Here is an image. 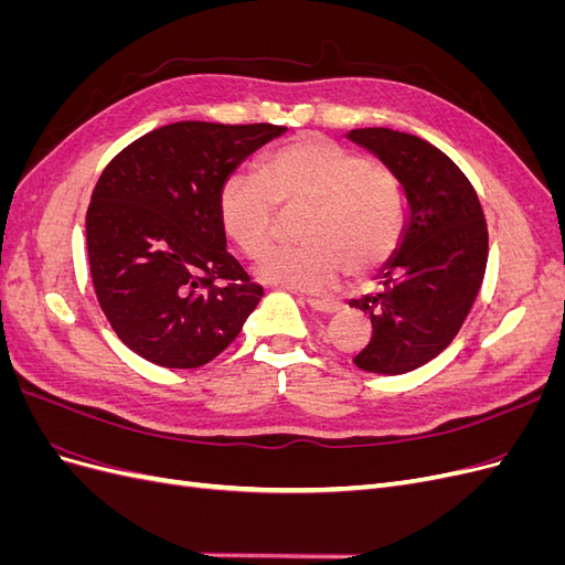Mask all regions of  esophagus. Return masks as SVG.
Wrapping results in <instances>:
<instances>
[{
	"instance_id": "obj_1",
	"label": "esophagus",
	"mask_w": 565,
	"mask_h": 565,
	"mask_svg": "<svg viewBox=\"0 0 565 565\" xmlns=\"http://www.w3.org/2000/svg\"><path fill=\"white\" fill-rule=\"evenodd\" d=\"M306 303H309L316 313H324V316L337 313V311L341 309V303H339V301H330V299H316V297H309V299H306Z\"/></svg>"
}]
</instances>
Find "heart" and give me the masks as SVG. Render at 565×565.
Here are the masks:
<instances>
[{"instance_id":"b5f03b06","label":"heart","mask_w":565,"mask_h":565,"mask_svg":"<svg viewBox=\"0 0 565 565\" xmlns=\"http://www.w3.org/2000/svg\"><path fill=\"white\" fill-rule=\"evenodd\" d=\"M310 207L299 250L265 247L275 207ZM221 231L249 259L262 282L324 292L347 276L358 280L382 268L401 245L407 198L391 169L324 136L306 134L268 150L259 181L231 174L216 193Z\"/></svg>"}]
</instances>
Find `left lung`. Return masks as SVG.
Masks as SVG:
<instances>
[{"label":"left lung","instance_id":"obj_1","mask_svg":"<svg viewBox=\"0 0 565 565\" xmlns=\"http://www.w3.org/2000/svg\"><path fill=\"white\" fill-rule=\"evenodd\" d=\"M347 136L401 179L407 198L405 231L380 270V289L349 301L372 320L353 363L403 374L434 361L469 316L488 264L486 216L469 179L429 141L386 127Z\"/></svg>","mask_w":565,"mask_h":565}]
</instances>
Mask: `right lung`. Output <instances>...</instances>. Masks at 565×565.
I'll list each match as a JSON object with an SVG mask.
<instances>
[{
	"instance_id": "add662e5",
	"label": "right lung",
	"mask_w": 565,
	"mask_h": 565,
	"mask_svg": "<svg viewBox=\"0 0 565 565\" xmlns=\"http://www.w3.org/2000/svg\"><path fill=\"white\" fill-rule=\"evenodd\" d=\"M278 125L174 122L129 143L100 174L87 254L100 309L146 361L191 370L241 334L264 297L226 249L216 193Z\"/></svg>"
}]
</instances>
